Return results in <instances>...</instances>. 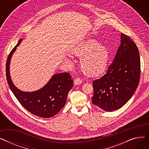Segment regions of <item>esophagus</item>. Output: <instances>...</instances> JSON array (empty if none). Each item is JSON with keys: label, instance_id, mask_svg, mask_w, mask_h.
<instances>
[{"label": "esophagus", "instance_id": "obj_1", "mask_svg": "<svg viewBox=\"0 0 149 149\" xmlns=\"http://www.w3.org/2000/svg\"><path fill=\"white\" fill-rule=\"evenodd\" d=\"M74 85H79L82 83V80L80 79V78H77L75 80H74Z\"/></svg>", "mask_w": 149, "mask_h": 149}]
</instances>
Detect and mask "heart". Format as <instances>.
Returning a JSON list of instances; mask_svg holds the SVG:
<instances>
[{"instance_id":"obj_1","label":"heart","mask_w":149,"mask_h":149,"mask_svg":"<svg viewBox=\"0 0 149 149\" xmlns=\"http://www.w3.org/2000/svg\"><path fill=\"white\" fill-rule=\"evenodd\" d=\"M72 53L82 58L80 66L83 72L91 77H98L107 69L110 53L107 47L97 40L89 39L77 45Z\"/></svg>"}]
</instances>
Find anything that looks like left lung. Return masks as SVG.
Segmentation results:
<instances>
[{"label": "left lung", "instance_id": "8db88e82", "mask_svg": "<svg viewBox=\"0 0 149 149\" xmlns=\"http://www.w3.org/2000/svg\"><path fill=\"white\" fill-rule=\"evenodd\" d=\"M140 57L136 44L121 34V43L106 74L92 82V102L112 112L122 107L135 93L140 78Z\"/></svg>", "mask_w": 149, "mask_h": 149}]
</instances>
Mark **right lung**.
Instances as JSON below:
<instances>
[{"instance_id": "add662e5", "label": "right lung", "mask_w": 149, "mask_h": 149, "mask_svg": "<svg viewBox=\"0 0 149 149\" xmlns=\"http://www.w3.org/2000/svg\"><path fill=\"white\" fill-rule=\"evenodd\" d=\"M22 40L21 38L8 57L6 65L7 82L14 96L28 111L42 118H50L65 106L68 92L73 87V80L69 73H58L53 75L49 81L37 91L25 92L18 89L11 80L10 66L13 55Z\"/></svg>"}]
</instances>
